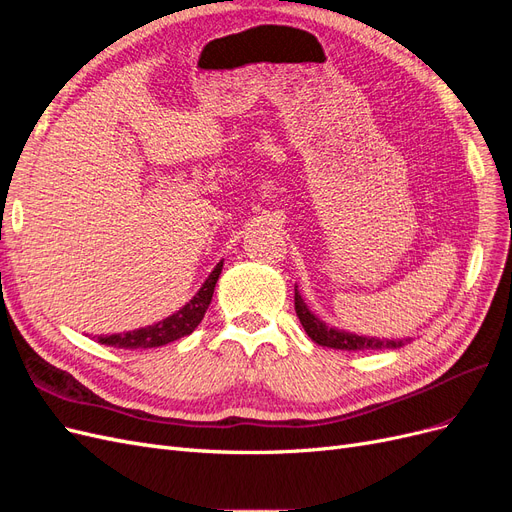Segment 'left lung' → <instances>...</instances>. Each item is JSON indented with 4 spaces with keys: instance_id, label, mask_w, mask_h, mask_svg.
<instances>
[{
    "instance_id": "1",
    "label": "left lung",
    "mask_w": 512,
    "mask_h": 512,
    "mask_svg": "<svg viewBox=\"0 0 512 512\" xmlns=\"http://www.w3.org/2000/svg\"><path fill=\"white\" fill-rule=\"evenodd\" d=\"M294 309H297V316L303 324L305 333L309 335L314 344L318 346H327L335 350H397L401 346H406L410 339H380V337H367V335H356L344 329L329 327L327 322L320 320L312 309L307 307L303 301L299 286H294Z\"/></svg>"
}]
</instances>
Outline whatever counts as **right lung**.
Listing matches in <instances>:
<instances>
[{"label": "right lung", "mask_w": 512, "mask_h": 512, "mask_svg": "<svg viewBox=\"0 0 512 512\" xmlns=\"http://www.w3.org/2000/svg\"><path fill=\"white\" fill-rule=\"evenodd\" d=\"M222 267H224V260H220L218 265H215V269L209 273L205 284L200 286V290L194 294V297L173 316H168L158 324H151V327L138 329V331H132V333L100 337V344L113 346V348H123V350L158 348V346H166L170 342H175V339L190 335L198 327L200 320L205 318V312H207V307L211 303L213 290H215V284H218Z\"/></svg>", "instance_id": "right-lung-1"}]
</instances>
